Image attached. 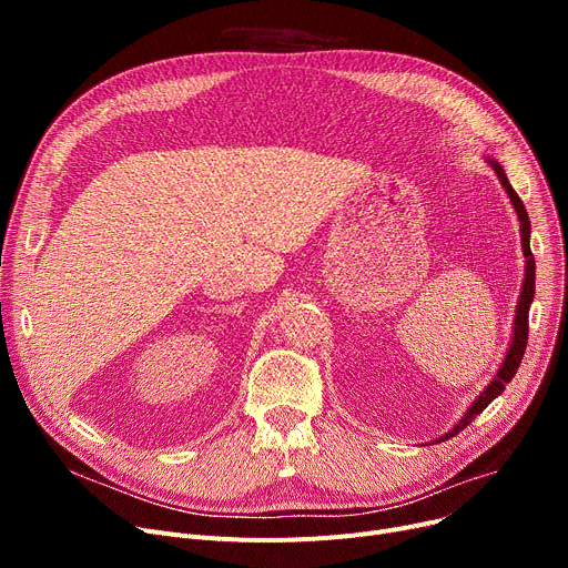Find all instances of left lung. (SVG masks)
I'll use <instances>...</instances> for the list:
<instances>
[{"label": "left lung", "instance_id": "8db88e82", "mask_svg": "<svg viewBox=\"0 0 568 568\" xmlns=\"http://www.w3.org/2000/svg\"><path fill=\"white\" fill-rule=\"evenodd\" d=\"M486 161H488V165L495 170V174H497V179H499V184H501V189L506 191V195H509V200H511V204H514V209H516V216H518V221H520V244H523V253H525V278H523V287H520V296H518V306H516L511 343H509V347H506L501 366L497 368V373H495V377L490 379V384L484 386V392L474 398V403H471V405L467 407V412L460 416V422H458L449 433L439 435V437L433 439V442L449 439V437L458 435L465 426H469L471 419H476V416H479V414L506 389V384H509V382L514 379V375H516V371H518V366H520V362H523L525 347H527V332H529V324H527V322H529V306H531V302H534V278H536V262H534V255H531V248H529L531 225H529L527 209H525L523 200L518 197V193L514 191V186L509 184V179H506L504 168H501L495 159H490V156H486Z\"/></svg>", "mask_w": 568, "mask_h": 568}]
</instances>
